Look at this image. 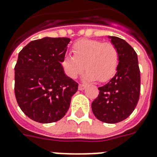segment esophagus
Returning a JSON list of instances; mask_svg holds the SVG:
<instances>
[{"instance_id": "1", "label": "esophagus", "mask_w": 157, "mask_h": 157, "mask_svg": "<svg viewBox=\"0 0 157 157\" xmlns=\"http://www.w3.org/2000/svg\"><path fill=\"white\" fill-rule=\"evenodd\" d=\"M85 88H86V85H83V84H79L78 89L80 90H84Z\"/></svg>"}]
</instances>
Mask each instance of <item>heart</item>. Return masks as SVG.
I'll return each instance as SVG.
<instances>
[{"label":"heart","instance_id":"1","mask_svg":"<svg viewBox=\"0 0 157 157\" xmlns=\"http://www.w3.org/2000/svg\"><path fill=\"white\" fill-rule=\"evenodd\" d=\"M71 50L73 56L65 55L62 61L66 75L70 78H76L86 67V80L106 82L117 71L118 52L110 42L81 39L73 44Z\"/></svg>","mask_w":157,"mask_h":157}]
</instances>
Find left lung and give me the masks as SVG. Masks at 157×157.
<instances>
[{
	"mask_svg": "<svg viewBox=\"0 0 157 157\" xmlns=\"http://www.w3.org/2000/svg\"><path fill=\"white\" fill-rule=\"evenodd\" d=\"M118 52L115 76L99 87L98 97L92 102L93 113L100 121L116 124L126 119L137 106L141 90L137 55L125 40L109 36Z\"/></svg>",
	"mask_w": 157,
	"mask_h": 157,
	"instance_id": "1",
	"label": "left lung"
}]
</instances>
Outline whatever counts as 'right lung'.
<instances>
[{
  "label": "right lung",
  "mask_w": 157,
  "mask_h": 157,
  "mask_svg": "<svg viewBox=\"0 0 157 157\" xmlns=\"http://www.w3.org/2000/svg\"><path fill=\"white\" fill-rule=\"evenodd\" d=\"M71 39L44 38L29 43L19 52L15 67V94L24 113L42 124L63 118L78 83L61 65Z\"/></svg>",
  "instance_id": "obj_1"
}]
</instances>
